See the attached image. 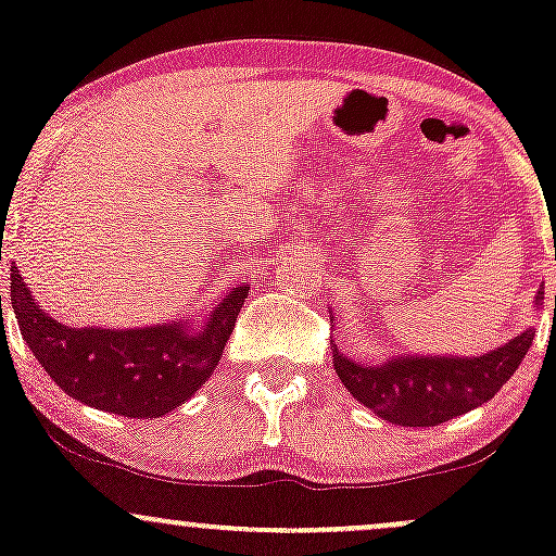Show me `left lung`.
<instances>
[{"instance_id": "left-lung-1", "label": "left lung", "mask_w": 556, "mask_h": 556, "mask_svg": "<svg viewBox=\"0 0 556 556\" xmlns=\"http://www.w3.org/2000/svg\"><path fill=\"white\" fill-rule=\"evenodd\" d=\"M541 299L544 296L539 291L535 302ZM533 328L522 330L513 341L483 357H399L378 367L357 365L341 352H333V367L349 394L383 420L407 428H426L489 402L513 378L533 344Z\"/></svg>"}]
</instances>
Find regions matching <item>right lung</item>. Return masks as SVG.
Listing matches in <instances>:
<instances>
[{"label":"right lung","mask_w":556,"mask_h":556,"mask_svg":"<svg viewBox=\"0 0 556 556\" xmlns=\"http://www.w3.org/2000/svg\"><path fill=\"white\" fill-rule=\"evenodd\" d=\"M247 294L249 286L230 291L197 330L184 323L136 330L67 328L39 309L10 265L17 326L49 378L89 407L143 420L170 413L202 389L223 357Z\"/></svg>","instance_id":"add662e5"}]
</instances>
